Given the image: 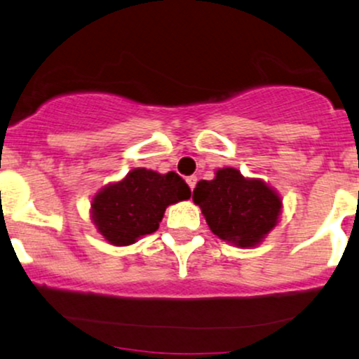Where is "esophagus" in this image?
Here are the masks:
<instances>
[{"mask_svg":"<svg viewBox=\"0 0 359 359\" xmlns=\"http://www.w3.org/2000/svg\"><path fill=\"white\" fill-rule=\"evenodd\" d=\"M196 181H198V180H196V176H188V178H187V184L190 187L191 191H193V188L196 187Z\"/></svg>","mask_w":359,"mask_h":359,"instance_id":"esophagus-1","label":"esophagus"}]
</instances>
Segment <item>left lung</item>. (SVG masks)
<instances>
[{"mask_svg": "<svg viewBox=\"0 0 359 359\" xmlns=\"http://www.w3.org/2000/svg\"><path fill=\"white\" fill-rule=\"evenodd\" d=\"M193 201L219 239L243 249L264 243L283 212V200L275 188L231 166L217 169L210 181H198Z\"/></svg>", "mask_w": 359, "mask_h": 359, "instance_id": "obj_1", "label": "left lung"}]
</instances>
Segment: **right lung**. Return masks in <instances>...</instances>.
I'll use <instances>...</instances> for the list:
<instances>
[{
    "mask_svg": "<svg viewBox=\"0 0 359 359\" xmlns=\"http://www.w3.org/2000/svg\"><path fill=\"white\" fill-rule=\"evenodd\" d=\"M190 196V188L176 172L135 168L95 193L90 217L108 244L122 248L158 231L169 205Z\"/></svg>",
    "mask_w": 359,
    "mask_h": 359,
    "instance_id": "add662e5",
    "label": "right lung"
}]
</instances>
